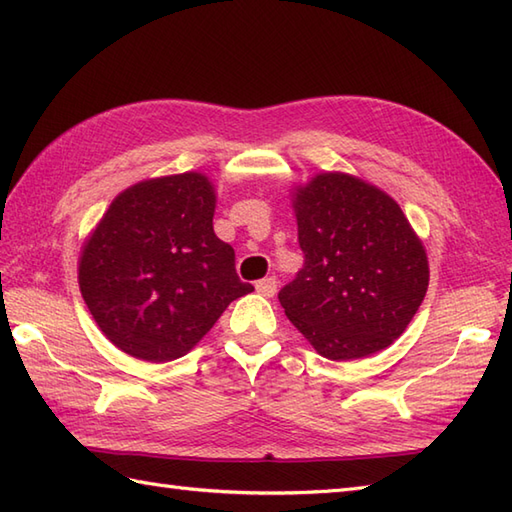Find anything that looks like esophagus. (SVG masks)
I'll return each mask as SVG.
<instances>
[{"instance_id": "esophagus-1", "label": "esophagus", "mask_w": 512, "mask_h": 512, "mask_svg": "<svg viewBox=\"0 0 512 512\" xmlns=\"http://www.w3.org/2000/svg\"><path fill=\"white\" fill-rule=\"evenodd\" d=\"M255 288H257V292H259V295H262V297H273L275 292H277V279L266 277V279H262V281H257Z\"/></svg>"}]
</instances>
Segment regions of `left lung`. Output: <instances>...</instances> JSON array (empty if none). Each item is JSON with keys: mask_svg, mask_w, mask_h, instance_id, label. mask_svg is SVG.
<instances>
[{"mask_svg": "<svg viewBox=\"0 0 512 512\" xmlns=\"http://www.w3.org/2000/svg\"><path fill=\"white\" fill-rule=\"evenodd\" d=\"M303 268L279 290L286 317L330 361L376 354L407 330L429 262L398 202L347 173H319L292 200Z\"/></svg>", "mask_w": 512, "mask_h": 512, "instance_id": "1", "label": "left lung"}]
</instances>
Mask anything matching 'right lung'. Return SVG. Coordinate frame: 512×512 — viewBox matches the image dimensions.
Wrapping results in <instances>:
<instances>
[{"label":"right lung","instance_id":"obj_1","mask_svg":"<svg viewBox=\"0 0 512 512\" xmlns=\"http://www.w3.org/2000/svg\"><path fill=\"white\" fill-rule=\"evenodd\" d=\"M204 173L138 182L118 193L79 259L85 306L118 350L149 363L187 354L228 303L255 288L213 233Z\"/></svg>","mask_w":512,"mask_h":512}]
</instances>
